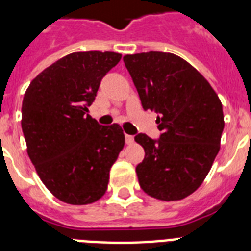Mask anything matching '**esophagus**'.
<instances>
[{"label": "esophagus", "instance_id": "34e87169", "mask_svg": "<svg viewBox=\"0 0 251 251\" xmlns=\"http://www.w3.org/2000/svg\"><path fill=\"white\" fill-rule=\"evenodd\" d=\"M126 143L127 145H133L134 143V137L129 136V134H126Z\"/></svg>", "mask_w": 251, "mask_h": 251}]
</instances>
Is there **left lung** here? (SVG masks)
Segmentation results:
<instances>
[{
  "label": "left lung",
  "mask_w": 251,
  "mask_h": 251,
  "mask_svg": "<svg viewBox=\"0 0 251 251\" xmlns=\"http://www.w3.org/2000/svg\"><path fill=\"white\" fill-rule=\"evenodd\" d=\"M123 61L146 110L158 114V141L137 134L145 150L136 168L141 188L162 201L194 194L220 151L223 104L205 77L182 57L150 51L126 55Z\"/></svg>",
  "instance_id": "1"
}]
</instances>
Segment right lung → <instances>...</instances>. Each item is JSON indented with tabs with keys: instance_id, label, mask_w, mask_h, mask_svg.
I'll list each match as a JSON object with an SVG mask.
<instances>
[{
	"instance_id": "obj_1",
	"label": "right lung",
	"mask_w": 251,
	"mask_h": 251,
	"mask_svg": "<svg viewBox=\"0 0 251 251\" xmlns=\"http://www.w3.org/2000/svg\"><path fill=\"white\" fill-rule=\"evenodd\" d=\"M118 52H72L31 81L22 101V132L40 179L63 202L88 205L103 197L126 138L121 126H99L88 114L101 77Z\"/></svg>"
}]
</instances>
